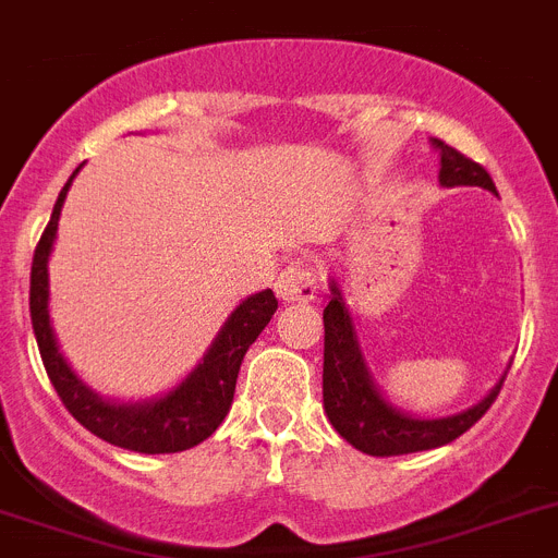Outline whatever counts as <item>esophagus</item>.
Segmentation results:
<instances>
[{
  "label": "esophagus",
  "instance_id": "34e87169",
  "mask_svg": "<svg viewBox=\"0 0 558 558\" xmlns=\"http://www.w3.org/2000/svg\"><path fill=\"white\" fill-rule=\"evenodd\" d=\"M275 292L286 303H312L319 292V272L312 264H294L283 266L275 280Z\"/></svg>",
  "mask_w": 558,
  "mask_h": 558
}]
</instances>
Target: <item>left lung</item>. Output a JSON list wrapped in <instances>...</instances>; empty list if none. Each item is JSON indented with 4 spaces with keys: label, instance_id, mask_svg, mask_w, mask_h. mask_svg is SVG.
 <instances>
[{
    "label": "left lung",
    "instance_id": "left-lung-1",
    "mask_svg": "<svg viewBox=\"0 0 558 558\" xmlns=\"http://www.w3.org/2000/svg\"><path fill=\"white\" fill-rule=\"evenodd\" d=\"M440 151V185H477L497 193L492 177L481 162L469 159L466 154L454 151L452 145L433 140ZM333 298L323 312V326H326V353H323V404H326L328 421L333 424L342 438L360 452L373 458H390V454L424 452V449L444 447L449 440L460 438L469 426L486 415L500 393L502 381L492 393L474 404L466 413L452 415V418L418 421L399 413L387 404L376 387H373L367 367L362 362L360 342L353 333L348 308L339 298V289H331Z\"/></svg>",
    "mask_w": 558,
    "mask_h": 558
}]
</instances>
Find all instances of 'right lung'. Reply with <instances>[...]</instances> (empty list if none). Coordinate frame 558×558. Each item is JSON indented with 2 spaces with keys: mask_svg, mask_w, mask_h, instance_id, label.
I'll list each match as a JSON object with an SVG mask.
<instances>
[{
  "mask_svg": "<svg viewBox=\"0 0 558 558\" xmlns=\"http://www.w3.org/2000/svg\"><path fill=\"white\" fill-rule=\"evenodd\" d=\"M70 182L64 185V191L58 193V202L52 207V216L41 232V239H38L31 266V319L47 376H50L61 404L92 435L109 440L114 447L145 454L185 452V449L210 438L225 421L232 404V393H235L241 360H244L246 348L264 331L266 323L272 319L278 298H275L272 289H264V292L246 298L225 323L221 333L207 351L205 362L171 396L151 401V404H106L104 399L92 393L89 387L81 385L75 373L66 367L64 356L58 353L56 339H52L50 314H47V258H50L58 216H61Z\"/></svg>",
  "mask_w": 558,
  "mask_h": 558,
  "instance_id": "obj_1",
  "label": "right lung"
}]
</instances>
